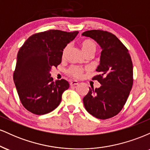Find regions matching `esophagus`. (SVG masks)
Here are the masks:
<instances>
[{"instance_id":"1","label":"esophagus","mask_w":150,"mask_h":150,"mask_svg":"<svg viewBox=\"0 0 150 150\" xmlns=\"http://www.w3.org/2000/svg\"><path fill=\"white\" fill-rule=\"evenodd\" d=\"M70 86L77 85H78V82L76 80H71L70 82Z\"/></svg>"}]
</instances>
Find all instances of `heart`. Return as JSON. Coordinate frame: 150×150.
Segmentation results:
<instances>
[{
    "instance_id": "b5f03b06",
    "label": "heart",
    "mask_w": 150,
    "mask_h": 150,
    "mask_svg": "<svg viewBox=\"0 0 150 150\" xmlns=\"http://www.w3.org/2000/svg\"><path fill=\"white\" fill-rule=\"evenodd\" d=\"M81 48H82V51L84 53L89 51H95L96 48H97V45H96V43L94 41L91 40V39H85V40L82 41L81 42ZM68 48L69 46H67L65 48L64 50L63 51V56H65L66 55L67 52L68 51ZM84 70L82 68H80V67L77 66H72L70 67L69 69L68 70V73L69 74L70 76L76 77V78H79L82 75Z\"/></svg>"
}]
</instances>
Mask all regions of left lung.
Here are the masks:
<instances>
[{
	"mask_svg": "<svg viewBox=\"0 0 150 150\" xmlns=\"http://www.w3.org/2000/svg\"><path fill=\"white\" fill-rule=\"evenodd\" d=\"M101 46L100 64L97 71L100 87H89L83 98L87 112L99 119L112 118L121 111L133 83V68L128 50L114 34L103 30H89L82 34Z\"/></svg>",
	"mask_w": 150,
	"mask_h": 150,
	"instance_id": "8db88e82",
	"label": "left lung"
}]
</instances>
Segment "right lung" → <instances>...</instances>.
<instances>
[{
  "label": "right lung",
  "mask_w": 150,
  "mask_h": 150,
  "mask_svg": "<svg viewBox=\"0 0 150 150\" xmlns=\"http://www.w3.org/2000/svg\"><path fill=\"white\" fill-rule=\"evenodd\" d=\"M78 34L51 30L34 34L19 50L13 80L21 103L37 115L53 111L69 88L68 81L53 82L50 70L62 61L63 49Z\"/></svg>",
  "instance_id": "right-lung-1"
}]
</instances>
